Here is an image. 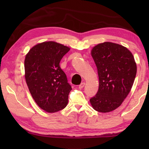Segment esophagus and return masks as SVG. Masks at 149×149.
<instances>
[{"label":"esophagus","instance_id":"obj_1","mask_svg":"<svg viewBox=\"0 0 149 149\" xmlns=\"http://www.w3.org/2000/svg\"><path fill=\"white\" fill-rule=\"evenodd\" d=\"M84 85H85V83H82L79 86V88H80V89H81V88H83L84 86Z\"/></svg>","mask_w":149,"mask_h":149}]
</instances>
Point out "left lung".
Segmentation results:
<instances>
[{
  "mask_svg": "<svg viewBox=\"0 0 149 149\" xmlns=\"http://www.w3.org/2000/svg\"><path fill=\"white\" fill-rule=\"evenodd\" d=\"M91 55L97 68L99 86L90 104L97 111L111 112L121 105L130 92L136 63L127 48L112 42L98 44L91 49Z\"/></svg>",
  "mask_w": 149,
  "mask_h": 149,
  "instance_id": "obj_1",
  "label": "left lung"
}]
</instances>
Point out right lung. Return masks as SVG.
<instances>
[{
	"label": "right lung",
	"instance_id": "right-lung-1",
	"mask_svg": "<svg viewBox=\"0 0 149 149\" xmlns=\"http://www.w3.org/2000/svg\"><path fill=\"white\" fill-rule=\"evenodd\" d=\"M70 47L53 41L38 43L26 55L25 79L37 105L52 113L64 109L72 87L59 66Z\"/></svg>",
	"mask_w": 149,
	"mask_h": 149
}]
</instances>
